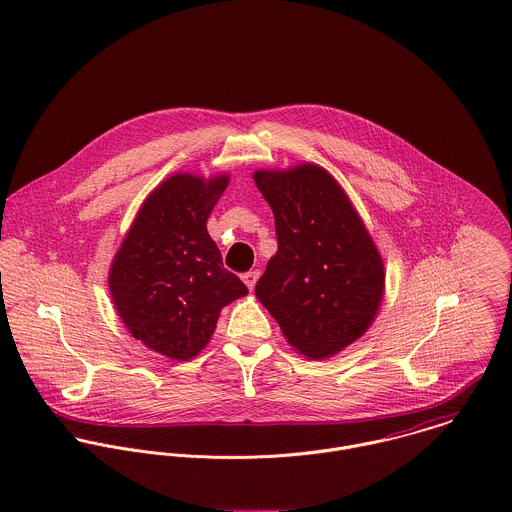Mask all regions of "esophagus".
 <instances>
[{
	"label": "esophagus",
	"instance_id": "esophagus-1",
	"mask_svg": "<svg viewBox=\"0 0 512 512\" xmlns=\"http://www.w3.org/2000/svg\"><path fill=\"white\" fill-rule=\"evenodd\" d=\"M242 282L246 284V288H248V290H254L256 282H258V272H256V270H250V272L242 274Z\"/></svg>",
	"mask_w": 512,
	"mask_h": 512
}]
</instances>
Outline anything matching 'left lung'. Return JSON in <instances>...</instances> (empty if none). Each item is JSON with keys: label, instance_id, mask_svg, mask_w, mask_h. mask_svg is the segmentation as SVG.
I'll return each instance as SVG.
<instances>
[{"label": "left lung", "instance_id": "8db88e82", "mask_svg": "<svg viewBox=\"0 0 512 512\" xmlns=\"http://www.w3.org/2000/svg\"><path fill=\"white\" fill-rule=\"evenodd\" d=\"M272 207L278 252L256 297L305 359H327L363 337L384 295V264L343 187L323 167L256 171Z\"/></svg>", "mask_w": 512, "mask_h": 512}]
</instances>
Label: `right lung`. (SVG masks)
Returning <instances> with one entry per match:
<instances>
[{"mask_svg":"<svg viewBox=\"0 0 512 512\" xmlns=\"http://www.w3.org/2000/svg\"><path fill=\"white\" fill-rule=\"evenodd\" d=\"M228 175L175 173L147 195L114 256L108 284L118 315L147 349L189 361L211 341L220 309L248 293L222 266L207 219Z\"/></svg>","mask_w":512,"mask_h":512,"instance_id":"right-lung-1","label":"right lung"}]
</instances>
